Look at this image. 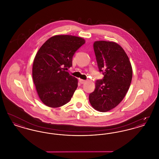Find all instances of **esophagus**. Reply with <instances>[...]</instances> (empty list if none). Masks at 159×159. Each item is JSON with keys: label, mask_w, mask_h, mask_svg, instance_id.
Masks as SVG:
<instances>
[{"label": "esophagus", "mask_w": 159, "mask_h": 159, "mask_svg": "<svg viewBox=\"0 0 159 159\" xmlns=\"http://www.w3.org/2000/svg\"><path fill=\"white\" fill-rule=\"evenodd\" d=\"M79 82H80V83H82V84H83L84 83H85L86 82V80H83V79H79Z\"/></svg>", "instance_id": "34e87169"}]
</instances>
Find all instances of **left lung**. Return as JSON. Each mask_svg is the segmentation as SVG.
Here are the masks:
<instances>
[{"instance_id":"left-lung-1","label":"left lung","mask_w":159,"mask_h":159,"mask_svg":"<svg viewBox=\"0 0 159 159\" xmlns=\"http://www.w3.org/2000/svg\"><path fill=\"white\" fill-rule=\"evenodd\" d=\"M93 49L99 71L104 76L96 81L95 90L89 99L93 108L106 112L125 97L132 81V68L127 54L115 42L96 41Z\"/></svg>"}]
</instances>
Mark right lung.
<instances>
[{"label":"right lung","mask_w":159,"mask_h":159,"mask_svg":"<svg viewBox=\"0 0 159 159\" xmlns=\"http://www.w3.org/2000/svg\"><path fill=\"white\" fill-rule=\"evenodd\" d=\"M84 43L83 38L57 35L49 38L38 51L33 65V79L38 95L46 106L60 107L70 101L78 81L66 70L72 66L74 54Z\"/></svg>","instance_id":"right-lung-1"}]
</instances>
